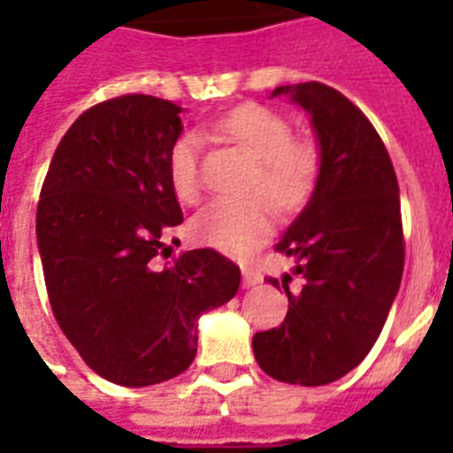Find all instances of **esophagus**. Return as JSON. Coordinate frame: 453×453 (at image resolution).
I'll return each mask as SVG.
<instances>
[{
  "instance_id": "esophagus-1",
  "label": "esophagus",
  "mask_w": 453,
  "mask_h": 453,
  "mask_svg": "<svg viewBox=\"0 0 453 453\" xmlns=\"http://www.w3.org/2000/svg\"><path fill=\"white\" fill-rule=\"evenodd\" d=\"M242 277H244V287H256L263 282V273L254 265H244L242 268Z\"/></svg>"
}]
</instances>
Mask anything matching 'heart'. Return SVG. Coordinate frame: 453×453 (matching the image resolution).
<instances>
[{
    "label": "heart",
    "instance_id": "obj_1",
    "mask_svg": "<svg viewBox=\"0 0 453 453\" xmlns=\"http://www.w3.org/2000/svg\"><path fill=\"white\" fill-rule=\"evenodd\" d=\"M226 138L254 155L256 171L242 199H219L192 220V234L199 244L230 256L254 251L275 226V203L284 213L308 204L322 171V157L315 143L294 138L291 122L282 112L265 105H242L216 122ZM171 190L185 204H195L202 195L199 176V138L180 134L166 157ZM273 199L270 203L267 197Z\"/></svg>",
    "mask_w": 453,
    "mask_h": 453
}]
</instances>
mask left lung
Segmentation results:
<instances>
[{"label": "left lung", "instance_id": "8db88e82", "mask_svg": "<svg viewBox=\"0 0 453 453\" xmlns=\"http://www.w3.org/2000/svg\"><path fill=\"white\" fill-rule=\"evenodd\" d=\"M308 110L322 148L312 199L275 251L296 258L301 291L277 329L254 336L256 362L291 386H326L366 357L404 270L400 185L379 131L322 81L277 87ZM280 289V280L268 277Z\"/></svg>", "mask_w": 453, "mask_h": 453}]
</instances>
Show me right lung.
<instances>
[{"label": "right lung", "instance_id": "obj_1", "mask_svg": "<svg viewBox=\"0 0 453 453\" xmlns=\"http://www.w3.org/2000/svg\"><path fill=\"white\" fill-rule=\"evenodd\" d=\"M176 103L124 94L84 110L58 143L37 204V244L53 317L98 376L127 388L183 373L197 317L240 289L216 249L173 256L183 211L166 157Z\"/></svg>", "mask_w": 453, "mask_h": 453}]
</instances>
